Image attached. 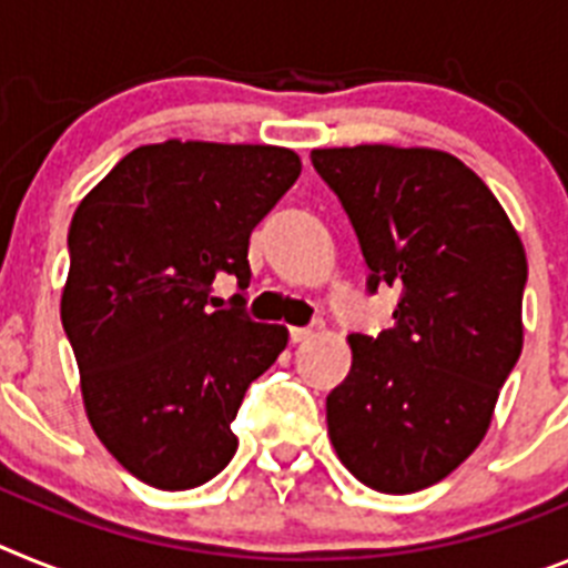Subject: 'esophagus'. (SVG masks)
<instances>
[{"label": "esophagus", "instance_id": "1", "mask_svg": "<svg viewBox=\"0 0 568 568\" xmlns=\"http://www.w3.org/2000/svg\"><path fill=\"white\" fill-rule=\"evenodd\" d=\"M321 329H324V324H321V321H315V324H310V327H293L290 329V341H293V344H301V341L315 338Z\"/></svg>", "mask_w": 568, "mask_h": 568}]
</instances>
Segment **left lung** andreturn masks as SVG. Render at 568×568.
I'll return each instance as SVG.
<instances>
[{
  "mask_svg": "<svg viewBox=\"0 0 568 568\" xmlns=\"http://www.w3.org/2000/svg\"><path fill=\"white\" fill-rule=\"evenodd\" d=\"M358 235L366 290L398 287L395 324L349 335L353 366L327 395L341 464L375 491L409 495L484 440L524 349L526 253L491 190L429 148L310 153Z\"/></svg>",
  "mask_w": 568,
  "mask_h": 568,
  "instance_id": "obj_1",
  "label": "left lung"
}]
</instances>
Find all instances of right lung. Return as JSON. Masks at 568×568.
I'll return each mask as SVG.
<instances>
[{"label": "right lung", "instance_id": "1", "mask_svg": "<svg viewBox=\"0 0 568 568\" xmlns=\"http://www.w3.org/2000/svg\"><path fill=\"white\" fill-rule=\"evenodd\" d=\"M298 173L287 148L170 139L124 155L73 213L62 327L84 413L155 489H193L233 460L244 393L287 346L281 324L210 310V290L224 273L247 290L250 233Z\"/></svg>", "mask_w": 568, "mask_h": 568}]
</instances>
